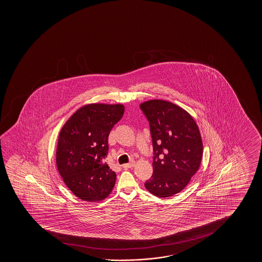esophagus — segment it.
Listing matches in <instances>:
<instances>
[{"label": "esophagus", "instance_id": "34e87169", "mask_svg": "<svg viewBox=\"0 0 262 262\" xmlns=\"http://www.w3.org/2000/svg\"><path fill=\"white\" fill-rule=\"evenodd\" d=\"M134 165H135V161H130L128 164H124L122 165V167L125 169L133 168Z\"/></svg>", "mask_w": 262, "mask_h": 262}]
</instances>
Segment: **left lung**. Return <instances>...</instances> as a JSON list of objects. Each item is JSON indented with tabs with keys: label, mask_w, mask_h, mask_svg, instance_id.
Here are the masks:
<instances>
[{
	"label": "left lung",
	"mask_w": 262,
	"mask_h": 262,
	"mask_svg": "<svg viewBox=\"0 0 262 262\" xmlns=\"http://www.w3.org/2000/svg\"><path fill=\"white\" fill-rule=\"evenodd\" d=\"M140 107L149 122L154 151L153 174L145 187L157 197H171L182 191L200 168V129L188 112L168 101H146Z\"/></svg>",
	"instance_id": "8db88e82"
}]
</instances>
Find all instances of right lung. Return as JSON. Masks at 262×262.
<instances>
[{
	"label": "right lung",
	"instance_id": "add662e5",
	"mask_svg": "<svg viewBox=\"0 0 262 262\" xmlns=\"http://www.w3.org/2000/svg\"><path fill=\"white\" fill-rule=\"evenodd\" d=\"M123 113L122 104H86L61 128L56 149L58 172L72 193L82 201H103L115 187L116 174L104 159L109 133Z\"/></svg>",
	"mask_w": 262,
	"mask_h": 262
}]
</instances>
